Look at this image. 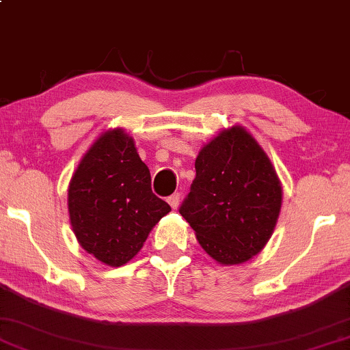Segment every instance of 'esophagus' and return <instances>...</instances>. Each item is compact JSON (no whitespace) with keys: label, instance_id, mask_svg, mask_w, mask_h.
I'll return each mask as SVG.
<instances>
[{"label":"esophagus","instance_id":"esophagus-1","mask_svg":"<svg viewBox=\"0 0 350 350\" xmlns=\"http://www.w3.org/2000/svg\"><path fill=\"white\" fill-rule=\"evenodd\" d=\"M167 203L171 204L172 209H176V208L179 206V203H180V195L178 192L170 195V197H167Z\"/></svg>","mask_w":350,"mask_h":350}]
</instances>
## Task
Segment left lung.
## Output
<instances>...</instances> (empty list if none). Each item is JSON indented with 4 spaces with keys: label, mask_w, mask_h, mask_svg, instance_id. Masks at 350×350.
I'll return each instance as SVG.
<instances>
[{
    "label": "left lung",
    "mask_w": 350,
    "mask_h": 350,
    "mask_svg": "<svg viewBox=\"0 0 350 350\" xmlns=\"http://www.w3.org/2000/svg\"><path fill=\"white\" fill-rule=\"evenodd\" d=\"M195 171L179 213L198 243L221 264L251 259L269 241L282 206L272 163L250 133L234 126L202 148Z\"/></svg>",
    "instance_id": "8db88e82"
}]
</instances>
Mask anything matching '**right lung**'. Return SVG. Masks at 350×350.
<instances>
[{"label": "right lung", "mask_w": 350, "mask_h": 350, "mask_svg": "<svg viewBox=\"0 0 350 350\" xmlns=\"http://www.w3.org/2000/svg\"><path fill=\"white\" fill-rule=\"evenodd\" d=\"M170 211V204L152 192L150 171L133 137L121 129L102 134L70 180L75 235L88 253L113 267L133 259Z\"/></svg>", "instance_id": "right-lung-1"}]
</instances>
